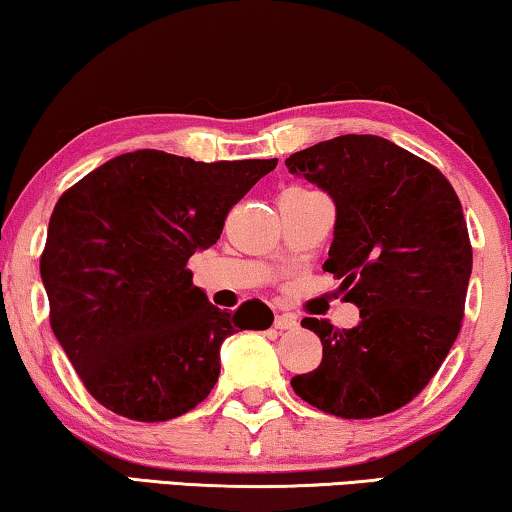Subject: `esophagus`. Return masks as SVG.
I'll return each instance as SVG.
<instances>
[{
	"instance_id": "34e87169",
	"label": "esophagus",
	"mask_w": 512,
	"mask_h": 512,
	"mask_svg": "<svg viewBox=\"0 0 512 512\" xmlns=\"http://www.w3.org/2000/svg\"><path fill=\"white\" fill-rule=\"evenodd\" d=\"M273 327L280 329V331H287V329H297L299 322H297V318H294V315L283 313V315H276V320H273Z\"/></svg>"
}]
</instances>
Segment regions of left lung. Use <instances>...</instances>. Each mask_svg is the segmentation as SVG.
<instances>
[{
	"label": "left lung",
	"instance_id": "obj_1",
	"mask_svg": "<svg viewBox=\"0 0 512 512\" xmlns=\"http://www.w3.org/2000/svg\"><path fill=\"white\" fill-rule=\"evenodd\" d=\"M336 204L322 269L341 280L359 325L304 318L322 341L315 371L292 378L311 406L345 420L387 415L420 394L462 329L473 250L441 171L373 134H345L285 160Z\"/></svg>",
	"mask_w": 512,
	"mask_h": 512
}]
</instances>
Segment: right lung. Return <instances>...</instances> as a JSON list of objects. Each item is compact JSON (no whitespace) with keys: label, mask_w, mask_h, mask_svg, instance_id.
<instances>
[{"label":"right lung","mask_w":512,"mask_h":512,"mask_svg":"<svg viewBox=\"0 0 512 512\" xmlns=\"http://www.w3.org/2000/svg\"><path fill=\"white\" fill-rule=\"evenodd\" d=\"M276 164L134 150L57 199L41 255L50 327L104 408L174 420L218 383L227 336L271 327L259 299L215 308L187 259L220 239L232 206Z\"/></svg>","instance_id":"1"}]
</instances>
